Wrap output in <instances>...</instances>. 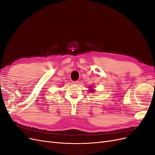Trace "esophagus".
<instances>
[{
    "mask_svg": "<svg viewBox=\"0 0 155 155\" xmlns=\"http://www.w3.org/2000/svg\"><path fill=\"white\" fill-rule=\"evenodd\" d=\"M79 81H72V83L73 84H78L79 83Z\"/></svg>",
    "mask_w": 155,
    "mask_h": 155,
    "instance_id": "esophagus-1",
    "label": "esophagus"
}]
</instances>
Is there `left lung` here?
Returning <instances> with one entry per match:
<instances>
[{
    "label": "left lung",
    "instance_id": "obj_1",
    "mask_svg": "<svg viewBox=\"0 0 155 155\" xmlns=\"http://www.w3.org/2000/svg\"><path fill=\"white\" fill-rule=\"evenodd\" d=\"M89 88H90V89H89V91H90V92H94V90H92V87H89Z\"/></svg>",
    "mask_w": 155,
    "mask_h": 155
}]
</instances>
